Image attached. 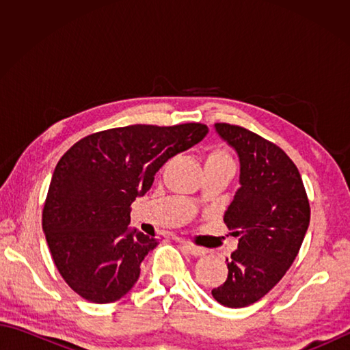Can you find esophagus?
I'll return each mask as SVG.
<instances>
[{
	"instance_id": "34e87169",
	"label": "esophagus",
	"mask_w": 350,
	"mask_h": 350,
	"mask_svg": "<svg viewBox=\"0 0 350 350\" xmlns=\"http://www.w3.org/2000/svg\"><path fill=\"white\" fill-rule=\"evenodd\" d=\"M180 243L183 245L185 248H187L192 256H196V257H198V256H204L206 254V250L204 248H202V247H197V245H194V243H191V242H187V241H180Z\"/></svg>"
}]
</instances>
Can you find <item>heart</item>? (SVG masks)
Instances as JSON below:
<instances>
[{
  "mask_svg": "<svg viewBox=\"0 0 350 350\" xmlns=\"http://www.w3.org/2000/svg\"><path fill=\"white\" fill-rule=\"evenodd\" d=\"M217 162H232L228 154L222 150H212L206 158V163H217Z\"/></svg>",
  "mask_w": 350,
  "mask_h": 350,
  "instance_id": "1",
  "label": "heart"
}]
</instances>
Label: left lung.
<instances>
[{
  "instance_id": "1",
  "label": "left lung",
  "mask_w": 350,
  "mask_h": 350,
  "mask_svg": "<svg viewBox=\"0 0 350 350\" xmlns=\"http://www.w3.org/2000/svg\"><path fill=\"white\" fill-rule=\"evenodd\" d=\"M221 139L237 153L239 189L224 213L237 250L227 258L228 277L212 290L221 306L248 307L284 277L310 224V203L292 159L257 133L215 123Z\"/></svg>"
}]
</instances>
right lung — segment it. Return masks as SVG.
<instances>
[{
    "instance_id": "right-lung-1",
    "label": "right lung",
    "mask_w": 350,
    "mask_h": 350,
    "mask_svg": "<svg viewBox=\"0 0 350 350\" xmlns=\"http://www.w3.org/2000/svg\"><path fill=\"white\" fill-rule=\"evenodd\" d=\"M202 123L133 124L92 133L66 152L52 174L42 227L58 272L96 304L120 299L159 243L131 228V204L152 188L170 158L198 144Z\"/></svg>"
}]
</instances>
